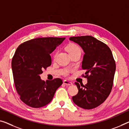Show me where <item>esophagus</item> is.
Returning a JSON list of instances; mask_svg holds the SVG:
<instances>
[{
    "mask_svg": "<svg viewBox=\"0 0 129 129\" xmlns=\"http://www.w3.org/2000/svg\"><path fill=\"white\" fill-rule=\"evenodd\" d=\"M63 84H65V85H69V86L73 85V83L72 82H69V81H67V80H64V81H63Z\"/></svg>",
    "mask_w": 129,
    "mask_h": 129,
    "instance_id": "esophagus-1",
    "label": "esophagus"
}]
</instances>
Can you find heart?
<instances>
[{
  "label": "heart",
  "instance_id": "b5f03b06",
  "mask_svg": "<svg viewBox=\"0 0 129 129\" xmlns=\"http://www.w3.org/2000/svg\"><path fill=\"white\" fill-rule=\"evenodd\" d=\"M66 48L69 53L72 52H74V51L76 50H78V49H80V47H79L78 45L75 44H72V43L67 45Z\"/></svg>",
  "mask_w": 129,
  "mask_h": 129
}]
</instances>
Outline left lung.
Segmentation results:
<instances>
[{
	"label": "left lung",
	"instance_id": "obj_1",
	"mask_svg": "<svg viewBox=\"0 0 129 129\" xmlns=\"http://www.w3.org/2000/svg\"><path fill=\"white\" fill-rule=\"evenodd\" d=\"M69 40L78 44L85 54L82 69L86 72L88 83L76 82L78 94L73 96L75 104L90 110L102 104L111 91L116 64L110 48L104 43L90 36L71 37Z\"/></svg>",
	"mask_w": 129,
	"mask_h": 129
}]
</instances>
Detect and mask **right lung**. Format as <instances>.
Returning <instances> with one entry per match:
<instances>
[{"mask_svg":"<svg viewBox=\"0 0 129 129\" xmlns=\"http://www.w3.org/2000/svg\"><path fill=\"white\" fill-rule=\"evenodd\" d=\"M65 38L43 37L25 41L18 47L11 62L14 81L20 99L27 106L40 108L49 104L62 84L55 78L46 82L40 79L42 70L51 66L49 55Z\"/></svg>","mask_w":129,"mask_h":129,"instance_id":"add662e5","label":"right lung"}]
</instances>
